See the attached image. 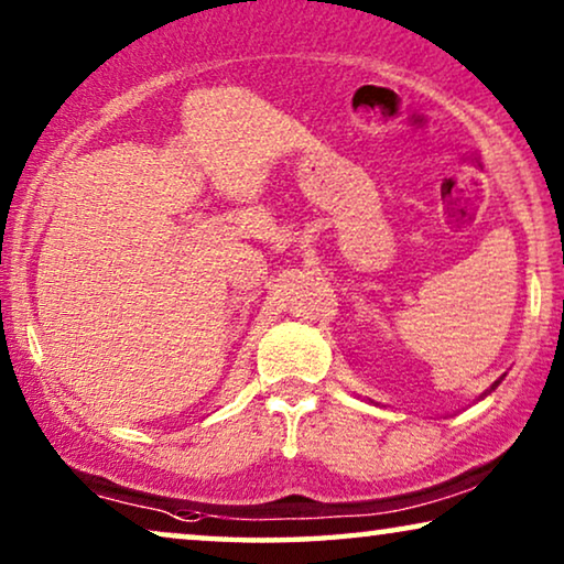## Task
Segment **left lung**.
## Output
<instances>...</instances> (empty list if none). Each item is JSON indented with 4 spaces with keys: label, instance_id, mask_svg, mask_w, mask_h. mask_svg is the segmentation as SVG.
I'll use <instances>...</instances> for the list:
<instances>
[{
    "label": "left lung",
    "instance_id": "8db88e82",
    "mask_svg": "<svg viewBox=\"0 0 564 564\" xmlns=\"http://www.w3.org/2000/svg\"><path fill=\"white\" fill-rule=\"evenodd\" d=\"M496 388H498V382H496V384H492V390H496Z\"/></svg>",
    "mask_w": 564,
    "mask_h": 564
}]
</instances>
